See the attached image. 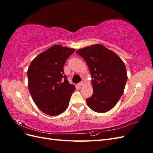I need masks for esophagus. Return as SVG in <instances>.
<instances>
[{
  "mask_svg": "<svg viewBox=\"0 0 153 153\" xmlns=\"http://www.w3.org/2000/svg\"><path fill=\"white\" fill-rule=\"evenodd\" d=\"M84 82H83V81H82V82H80L79 83V84H78V86H79V87H81V86H82L83 85H84Z\"/></svg>",
  "mask_w": 153,
  "mask_h": 153,
  "instance_id": "34e87169",
  "label": "esophagus"
}]
</instances>
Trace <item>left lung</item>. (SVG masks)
<instances>
[{"instance_id":"8db88e82","label":"left lung","mask_w":153,"mask_h":153,"mask_svg":"<svg viewBox=\"0 0 153 153\" xmlns=\"http://www.w3.org/2000/svg\"><path fill=\"white\" fill-rule=\"evenodd\" d=\"M76 53L85 61L91 73L93 94L86 99L94 112L104 113L117 104L128 79L124 63L113 51L96 44Z\"/></svg>"}]
</instances>
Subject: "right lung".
Instances as JSON below:
<instances>
[{
    "instance_id": "right-lung-1",
    "label": "right lung",
    "mask_w": 153,
    "mask_h": 153,
    "mask_svg": "<svg viewBox=\"0 0 153 153\" xmlns=\"http://www.w3.org/2000/svg\"><path fill=\"white\" fill-rule=\"evenodd\" d=\"M75 51L55 45L38 55L30 64L27 71L30 94L46 114L58 115L68 107L75 87L69 83L63 67Z\"/></svg>"
}]
</instances>
